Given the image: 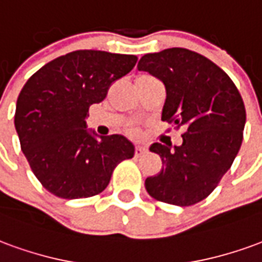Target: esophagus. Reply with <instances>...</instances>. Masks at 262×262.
Wrapping results in <instances>:
<instances>
[{
    "mask_svg": "<svg viewBox=\"0 0 262 262\" xmlns=\"http://www.w3.org/2000/svg\"><path fill=\"white\" fill-rule=\"evenodd\" d=\"M147 151V147L146 146H143V144H137L136 148H135V156L136 157H140L142 154H144Z\"/></svg>",
    "mask_w": 262,
    "mask_h": 262,
    "instance_id": "34e87169",
    "label": "esophagus"
}]
</instances>
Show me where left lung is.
Instances as JSON below:
<instances>
[{
	"instance_id": "obj_1",
	"label": "left lung",
	"mask_w": 262,
	"mask_h": 262,
	"mask_svg": "<svg viewBox=\"0 0 262 262\" xmlns=\"http://www.w3.org/2000/svg\"><path fill=\"white\" fill-rule=\"evenodd\" d=\"M137 69L164 84L161 120L185 132L181 146H150L163 168L146 180V189L161 202L195 205L217 187L240 150L246 125L242 95L223 70L188 49L144 54Z\"/></svg>"
}]
</instances>
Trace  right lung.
<instances>
[{"mask_svg":"<svg viewBox=\"0 0 262 262\" xmlns=\"http://www.w3.org/2000/svg\"><path fill=\"white\" fill-rule=\"evenodd\" d=\"M136 61L133 54L77 50L52 60L26 81L16 101L15 129L33 174L49 192L63 199L98 195L115 167L135 156L129 139L98 136L86 129L85 118Z\"/></svg>","mask_w":262,"mask_h":262,"instance_id":"right-lung-1","label":"right lung"}]
</instances>
